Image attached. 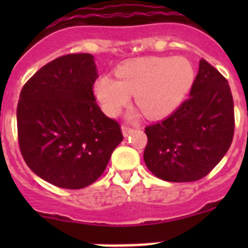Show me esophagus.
Returning <instances> with one entry per match:
<instances>
[{"instance_id":"1","label":"esophagus","mask_w":248,"mask_h":248,"mask_svg":"<svg viewBox=\"0 0 248 248\" xmlns=\"http://www.w3.org/2000/svg\"><path fill=\"white\" fill-rule=\"evenodd\" d=\"M133 130H134V129L130 128V126L122 125V131H123V135H124V137H129V135L133 133Z\"/></svg>"}]
</instances>
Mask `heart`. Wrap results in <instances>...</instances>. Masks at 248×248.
I'll return each instance as SVG.
<instances>
[{
  "instance_id": "1",
  "label": "heart",
  "mask_w": 248,
  "mask_h": 248,
  "mask_svg": "<svg viewBox=\"0 0 248 248\" xmlns=\"http://www.w3.org/2000/svg\"><path fill=\"white\" fill-rule=\"evenodd\" d=\"M118 80L100 76L94 83V95L105 114L117 115L130 95L149 119H161L174 113L189 93L195 79L194 67L184 57H144L115 69Z\"/></svg>"
}]
</instances>
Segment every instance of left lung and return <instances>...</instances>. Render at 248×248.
Masks as SVG:
<instances>
[{
	"label": "left lung",
	"mask_w": 248,
	"mask_h": 248,
	"mask_svg": "<svg viewBox=\"0 0 248 248\" xmlns=\"http://www.w3.org/2000/svg\"><path fill=\"white\" fill-rule=\"evenodd\" d=\"M233 131L235 113L229 82L202 58L190 98L166 119L145 128L144 161L161 180H200L225 156Z\"/></svg>",
	"instance_id": "obj_1"
}]
</instances>
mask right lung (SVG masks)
<instances>
[{
	"instance_id": "add662e5",
	"label": "right lung",
	"mask_w": 248,
	"mask_h": 248,
	"mask_svg": "<svg viewBox=\"0 0 248 248\" xmlns=\"http://www.w3.org/2000/svg\"><path fill=\"white\" fill-rule=\"evenodd\" d=\"M94 57L67 54L27 80L17 105L21 154L41 179L83 189L99 179L123 140L119 123L100 110L93 85Z\"/></svg>"
}]
</instances>
